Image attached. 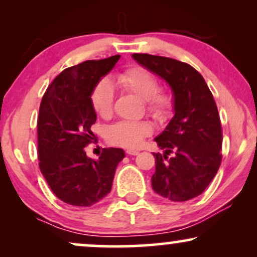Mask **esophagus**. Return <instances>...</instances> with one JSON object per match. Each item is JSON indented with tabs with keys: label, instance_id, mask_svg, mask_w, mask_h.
<instances>
[{
	"label": "esophagus",
	"instance_id": "1",
	"mask_svg": "<svg viewBox=\"0 0 257 257\" xmlns=\"http://www.w3.org/2000/svg\"><path fill=\"white\" fill-rule=\"evenodd\" d=\"M125 153L129 156H137V155H139V151L138 150H126Z\"/></svg>",
	"mask_w": 257,
	"mask_h": 257
}]
</instances>
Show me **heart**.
<instances>
[{
  "instance_id": "1",
  "label": "heart",
  "mask_w": 257,
  "mask_h": 257,
  "mask_svg": "<svg viewBox=\"0 0 257 257\" xmlns=\"http://www.w3.org/2000/svg\"><path fill=\"white\" fill-rule=\"evenodd\" d=\"M117 83L122 89L140 96L146 110L157 119L166 118L173 110L172 94L158 88V81L152 72L140 65H132L117 75ZM114 91L108 79H100L90 95L94 111L102 118H108L113 112ZM152 125L146 120H120L107 131V140L113 145L134 149L152 134Z\"/></svg>"
}]
</instances>
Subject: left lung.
Here are the masks:
<instances>
[{
  "label": "left lung",
  "mask_w": 257,
  "mask_h": 257,
  "mask_svg": "<svg viewBox=\"0 0 257 257\" xmlns=\"http://www.w3.org/2000/svg\"><path fill=\"white\" fill-rule=\"evenodd\" d=\"M133 58L166 79L174 93L175 114L155 139L166 152L153 153L152 188L173 202L192 199L204 192L222 161V128L213 94L191 65L140 53Z\"/></svg>",
  "instance_id": "left-lung-1"
}]
</instances>
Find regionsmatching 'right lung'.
<instances>
[{
  "instance_id": "add662e5",
  "label": "right lung",
  "mask_w": 257,
  "mask_h": 257,
  "mask_svg": "<svg viewBox=\"0 0 257 257\" xmlns=\"http://www.w3.org/2000/svg\"><path fill=\"white\" fill-rule=\"evenodd\" d=\"M120 55L87 60L67 67L47 88L37 119L40 170L53 193L70 205L91 206L110 193L114 172L124 158L122 149H102L98 161L85 147L95 134L96 113L90 95Z\"/></svg>"
}]
</instances>
